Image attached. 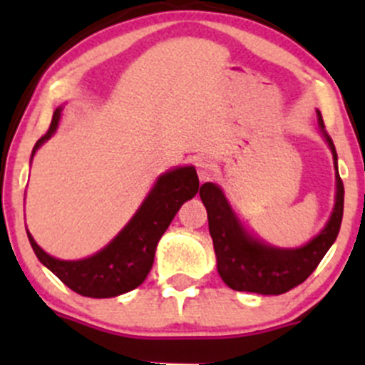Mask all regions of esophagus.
Instances as JSON below:
<instances>
[{"label":"esophagus","mask_w":365,"mask_h":365,"mask_svg":"<svg viewBox=\"0 0 365 365\" xmlns=\"http://www.w3.org/2000/svg\"><path fill=\"white\" fill-rule=\"evenodd\" d=\"M194 165H196V169H197V175H200V178L203 180H208L210 178V175H212V171H213V164L212 162H210L208 159H203V157H201V159H196V162H194Z\"/></svg>","instance_id":"esophagus-1"}]
</instances>
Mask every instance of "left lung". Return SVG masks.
<instances>
[{
    "label": "left lung",
    "mask_w": 365,
    "mask_h": 365,
    "mask_svg": "<svg viewBox=\"0 0 365 365\" xmlns=\"http://www.w3.org/2000/svg\"><path fill=\"white\" fill-rule=\"evenodd\" d=\"M319 116V127L325 128ZM334 153L337 169V153L332 138L325 134ZM337 194L332 217L325 230L300 249H274L249 237L231 212L222 190L213 183H203L200 196L208 212V230L217 256V270L222 281L235 292L281 295L302 284L332 247L339 235L344 208V185L337 173Z\"/></svg>",
    "instance_id": "8db88e82"
}]
</instances>
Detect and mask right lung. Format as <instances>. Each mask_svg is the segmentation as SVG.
I'll return each mask as SVG.
<instances>
[{"mask_svg": "<svg viewBox=\"0 0 365 365\" xmlns=\"http://www.w3.org/2000/svg\"><path fill=\"white\" fill-rule=\"evenodd\" d=\"M61 108L51 120L49 130L36 141L31 157L46 139L53 135L60 121ZM200 190V178L194 168H178L160 176L157 185L120 235L95 256L79 261H61L49 256L28 233L29 244L40 263L46 264L72 292L91 298L123 295L143 284L150 274L160 237L180 206L192 200Z\"/></svg>", "mask_w": 365, "mask_h": 365, "instance_id": "add662e5", "label": "right lung"}]
</instances>
